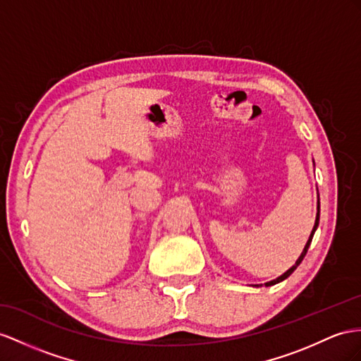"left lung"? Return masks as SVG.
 I'll list each match as a JSON object with an SVG mask.
<instances>
[{"label":"left lung","mask_w":361,"mask_h":361,"mask_svg":"<svg viewBox=\"0 0 361 361\" xmlns=\"http://www.w3.org/2000/svg\"><path fill=\"white\" fill-rule=\"evenodd\" d=\"M319 218H320V202H319V206H317V216H316V224H314V227H312V232H311V235H310V239H308V243H307V245H305V248H303V252H302V255L299 256V259L295 261V264L291 267V269L286 271V273H283L282 276H279L277 277V279H274V281H271V282H269V283H265V286H270V285H274V283H279V282H282L283 279H286V277H288L295 269H298V267L300 265V262L303 261V257H305V255H307V252H308V248H310V244H311V241H312V236H314V232H316V228H317V226H319Z\"/></svg>","instance_id":"8db88e82"}]
</instances>
